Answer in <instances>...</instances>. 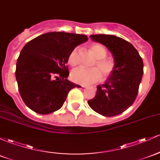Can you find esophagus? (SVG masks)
<instances>
[{
    "mask_svg": "<svg viewBox=\"0 0 160 160\" xmlns=\"http://www.w3.org/2000/svg\"><path fill=\"white\" fill-rule=\"evenodd\" d=\"M82 87H83V88H87V86H82Z\"/></svg>",
    "mask_w": 160,
    "mask_h": 160,
    "instance_id": "34e87169",
    "label": "esophagus"
}]
</instances>
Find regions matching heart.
Masks as SVG:
<instances>
[{
    "label": "heart",
    "mask_w": 160,
    "mask_h": 160,
    "mask_svg": "<svg viewBox=\"0 0 160 160\" xmlns=\"http://www.w3.org/2000/svg\"><path fill=\"white\" fill-rule=\"evenodd\" d=\"M89 49L96 58L94 65L98 68H77L73 69L71 71V79L74 83L81 85H88L96 83L102 78V74L104 78H107L111 76L115 71V62L111 59L106 58L108 53L103 45L100 44H92L89 46ZM77 52L78 48H74L68 56V63L71 66L77 64Z\"/></svg>",
    "instance_id": "b5f03b06"
}]
</instances>
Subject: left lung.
Returning a JSON list of instances; mask_svg holds the SVG:
<instances>
[{
    "mask_svg": "<svg viewBox=\"0 0 160 160\" xmlns=\"http://www.w3.org/2000/svg\"><path fill=\"white\" fill-rule=\"evenodd\" d=\"M112 52L115 68L106 83L97 86L96 96L88 104L106 117L120 115L134 103L143 73V63L137 49L126 40L112 35H92Z\"/></svg>",
    "mask_w": 160,
    "mask_h": 160,
    "instance_id": "obj_1",
    "label": "left lung"
}]
</instances>
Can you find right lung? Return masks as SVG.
Masks as SVG:
<instances>
[{"label": "right lung", "instance_id": "1", "mask_svg": "<svg viewBox=\"0 0 160 160\" xmlns=\"http://www.w3.org/2000/svg\"><path fill=\"white\" fill-rule=\"evenodd\" d=\"M87 40L85 35L53 32L26 44L17 59L15 74L26 106L41 115L60 109L69 91L79 87L67 79L68 56Z\"/></svg>", "mask_w": 160, "mask_h": 160}]
</instances>
